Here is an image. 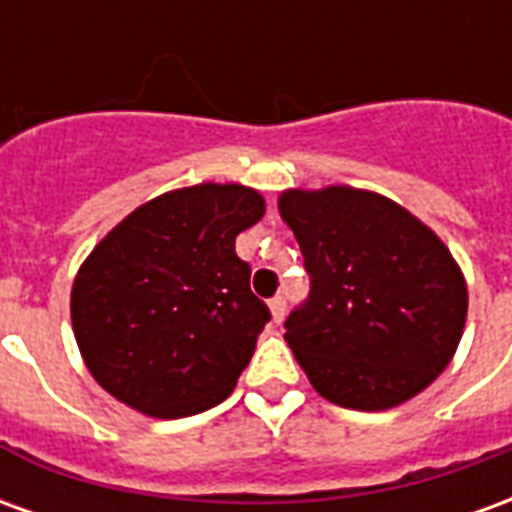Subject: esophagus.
<instances>
[{
  "instance_id": "1",
  "label": "esophagus",
  "mask_w": 512,
  "mask_h": 512,
  "mask_svg": "<svg viewBox=\"0 0 512 512\" xmlns=\"http://www.w3.org/2000/svg\"><path fill=\"white\" fill-rule=\"evenodd\" d=\"M268 310H271V318H274V323H282V318H285V310H288V304H285V299H282V296H274V299L268 301Z\"/></svg>"
}]
</instances>
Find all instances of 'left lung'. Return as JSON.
I'll use <instances>...</instances> for the list:
<instances>
[{
	"label": "left lung",
	"mask_w": 512,
	"mask_h": 512,
	"mask_svg": "<svg viewBox=\"0 0 512 512\" xmlns=\"http://www.w3.org/2000/svg\"><path fill=\"white\" fill-rule=\"evenodd\" d=\"M279 213L296 235L310 296L285 340L326 400L384 411L450 365L466 323V282L430 227L376 191L290 189Z\"/></svg>",
	"instance_id": "left-lung-1"
}]
</instances>
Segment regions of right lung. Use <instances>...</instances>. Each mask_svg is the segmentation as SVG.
I'll list each match as a JSON object with an SVG mask.
<instances>
[{
    "label": "right lung",
    "mask_w": 512,
    "mask_h": 512,
    "mask_svg": "<svg viewBox=\"0 0 512 512\" xmlns=\"http://www.w3.org/2000/svg\"><path fill=\"white\" fill-rule=\"evenodd\" d=\"M266 202L238 183L167 191L128 213L73 279L84 365L120 403L161 419L233 392L271 312L249 288L235 235Z\"/></svg>",
    "instance_id": "obj_1"
}]
</instances>
